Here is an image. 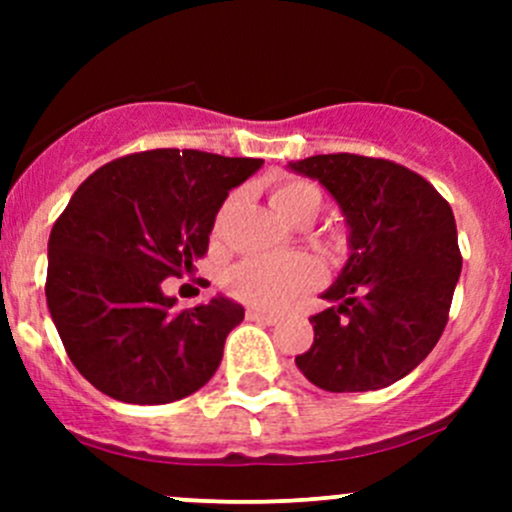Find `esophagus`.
Returning <instances> with one entry per match:
<instances>
[{"label":"esophagus","instance_id":"34e87169","mask_svg":"<svg viewBox=\"0 0 512 512\" xmlns=\"http://www.w3.org/2000/svg\"><path fill=\"white\" fill-rule=\"evenodd\" d=\"M247 319L250 322H262V324H277V314H270V312H262V309H247Z\"/></svg>","mask_w":512,"mask_h":512}]
</instances>
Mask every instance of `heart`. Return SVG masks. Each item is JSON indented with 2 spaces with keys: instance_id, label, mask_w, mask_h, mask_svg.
Returning <instances> with one entry per match:
<instances>
[{
  "instance_id": "b5f03b06",
  "label": "heart",
  "mask_w": 512,
  "mask_h": 512,
  "mask_svg": "<svg viewBox=\"0 0 512 512\" xmlns=\"http://www.w3.org/2000/svg\"><path fill=\"white\" fill-rule=\"evenodd\" d=\"M272 205L292 223H312L322 210V190L297 175H285L272 185ZM240 203V193L227 195L213 220V235L225 232L227 220ZM324 272L314 257L285 255V257H250L232 267L225 277V289L240 302L260 309H280L299 294L309 292L322 282Z\"/></svg>"
}]
</instances>
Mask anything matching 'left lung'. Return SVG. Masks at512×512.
<instances>
[{"instance_id":"1","label":"left lung","mask_w":512,"mask_h":512,"mask_svg":"<svg viewBox=\"0 0 512 512\" xmlns=\"http://www.w3.org/2000/svg\"><path fill=\"white\" fill-rule=\"evenodd\" d=\"M337 198L352 255L334 302L314 314V344L297 366L324 391H376L414 371L446 329L461 277L448 200L406 165L359 153L289 163Z\"/></svg>"}]
</instances>
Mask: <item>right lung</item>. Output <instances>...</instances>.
Listing matches in <instances>:
<instances>
[{
    "mask_svg": "<svg viewBox=\"0 0 512 512\" xmlns=\"http://www.w3.org/2000/svg\"><path fill=\"white\" fill-rule=\"evenodd\" d=\"M265 160L131 153L94 170L49 235L46 304L71 364L106 396L170 404L210 381L245 309L225 297L178 309L163 280L208 252L227 190Z\"/></svg>",
    "mask_w": 512,
    "mask_h": 512,
    "instance_id": "right-lung-1",
    "label": "right lung"
}]
</instances>
